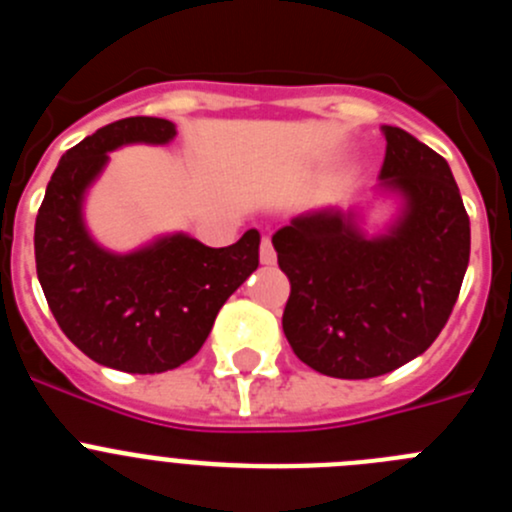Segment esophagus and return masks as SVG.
<instances>
[{"instance_id": "esophagus-1", "label": "esophagus", "mask_w": 512, "mask_h": 512, "mask_svg": "<svg viewBox=\"0 0 512 512\" xmlns=\"http://www.w3.org/2000/svg\"><path fill=\"white\" fill-rule=\"evenodd\" d=\"M259 259H261V264H264V266H274V264H277V251H274V246H271L269 238H264V241H261Z\"/></svg>"}]
</instances>
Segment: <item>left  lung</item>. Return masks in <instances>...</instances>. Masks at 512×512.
Listing matches in <instances>:
<instances>
[{
  "label": "left lung",
  "instance_id": "left-lung-1",
  "mask_svg": "<svg viewBox=\"0 0 512 512\" xmlns=\"http://www.w3.org/2000/svg\"><path fill=\"white\" fill-rule=\"evenodd\" d=\"M382 135L372 200L395 205L382 228L369 230V202H356L307 210L271 235L292 284L284 336L328 377H382L423 354L467 274L469 217L449 164L405 130Z\"/></svg>",
  "mask_w": 512,
  "mask_h": 512
}]
</instances>
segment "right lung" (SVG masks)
<instances>
[{
	"mask_svg": "<svg viewBox=\"0 0 512 512\" xmlns=\"http://www.w3.org/2000/svg\"><path fill=\"white\" fill-rule=\"evenodd\" d=\"M176 125L125 117L66 151L35 220V264L53 318L79 351L128 374L182 366L210 336L217 312L259 269V230L210 248L184 230L133 251H110L87 225L89 189L125 146H169Z\"/></svg>",
	"mask_w": 512,
	"mask_h": 512,
	"instance_id": "obj_1",
	"label": "right lung"
}]
</instances>
